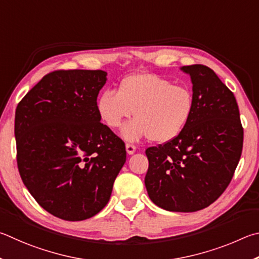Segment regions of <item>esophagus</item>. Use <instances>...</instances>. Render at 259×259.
Returning a JSON list of instances; mask_svg holds the SVG:
<instances>
[{
    "mask_svg": "<svg viewBox=\"0 0 259 259\" xmlns=\"http://www.w3.org/2000/svg\"><path fill=\"white\" fill-rule=\"evenodd\" d=\"M135 151V146L133 143H127L126 144V152L128 153V155H133Z\"/></svg>",
    "mask_w": 259,
    "mask_h": 259,
    "instance_id": "34e87169",
    "label": "esophagus"
}]
</instances>
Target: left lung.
<instances>
[{
  "mask_svg": "<svg viewBox=\"0 0 259 259\" xmlns=\"http://www.w3.org/2000/svg\"><path fill=\"white\" fill-rule=\"evenodd\" d=\"M106 81L103 70L50 72L16 109L22 182L61 220L84 221L101 211L126 161L125 143L100 122L97 99Z\"/></svg>",
  "mask_w": 259,
  "mask_h": 259,
  "instance_id": "left-lung-1",
  "label": "left lung"
}]
</instances>
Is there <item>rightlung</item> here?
<instances>
[{"label":"right lung","mask_w":259,"mask_h":259,"mask_svg":"<svg viewBox=\"0 0 259 259\" xmlns=\"http://www.w3.org/2000/svg\"><path fill=\"white\" fill-rule=\"evenodd\" d=\"M192 101L178 137L147 149L144 183L151 201L168 211L192 212L228 188L242 152L243 130L233 93L210 68L184 66Z\"/></svg>","instance_id":"right-lung-1"}]
</instances>
